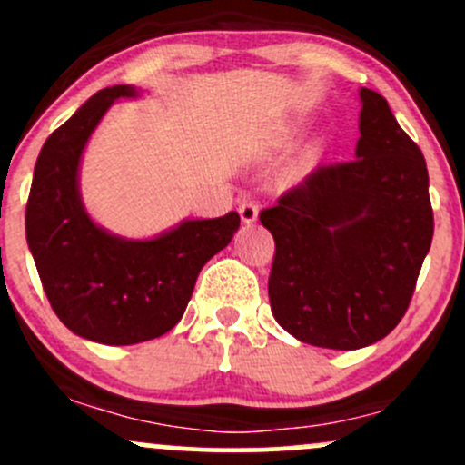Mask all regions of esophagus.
<instances>
[{"label": "esophagus", "instance_id": "esophagus-1", "mask_svg": "<svg viewBox=\"0 0 465 465\" xmlns=\"http://www.w3.org/2000/svg\"><path fill=\"white\" fill-rule=\"evenodd\" d=\"M238 213H241L242 223L253 224L258 220V204L252 203V200H249V203H242L241 207H238Z\"/></svg>", "mask_w": 465, "mask_h": 465}]
</instances>
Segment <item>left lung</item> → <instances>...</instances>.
<instances>
[{"label":"left lung","instance_id":"1","mask_svg":"<svg viewBox=\"0 0 465 465\" xmlns=\"http://www.w3.org/2000/svg\"><path fill=\"white\" fill-rule=\"evenodd\" d=\"M359 100L354 160L319 167L261 213L276 241L273 319L327 350L368 348L397 327L434 232L421 149L383 95Z\"/></svg>","mask_w":465,"mask_h":465}]
</instances>
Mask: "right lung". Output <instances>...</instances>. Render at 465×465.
<instances>
[{"label": "right lung", "instance_id": "add662e5", "mask_svg": "<svg viewBox=\"0 0 465 465\" xmlns=\"http://www.w3.org/2000/svg\"><path fill=\"white\" fill-rule=\"evenodd\" d=\"M143 91H97L48 135L33 171L26 242L53 312L73 334L102 345L158 339L183 319L204 262L232 242L241 216L187 218L151 238L111 233L89 216L80 169L93 131L114 102Z\"/></svg>", "mask_w": 465, "mask_h": 465}]
</instances>
